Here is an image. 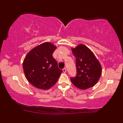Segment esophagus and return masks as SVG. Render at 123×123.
I'll use <instances>...</instances> for the list:
<instances>
[{
	"label": "esophagus",
	"mask_w": 123,
	"mask_h": 123,
	"mask_svg": "<svg viewBox=\"0 0 123 123\" xmlns=\"http://www.w3.org/2000/svg\"><path fill=\"white\" fill-rule=\"evenodd\" d=\"M63 71L64 73H65V72H66V71H67L66 68H64L63 69Z\"/></svg>",
	"instance_id": "esophagus-1"
}]
</instances>
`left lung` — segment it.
<instances>
[{
	"mask_svg": "<svg viewBox=\"0 0 123 123\" xmlns=\"http://www.w3.org/2000/svg\"><path fill=\"white\" fill-rule=\"evenodd\" d=\"M72 53L75 57L77 75L70 78L72 83L82 90H86L97 83L102 73L101 65L90 49L80 44Z\"/></svg>",
	"mask_w": 123,
	"mask_h": 123,
	"instance_id": "left-lung-1",
	"label": "left lung"
}]
</instances>
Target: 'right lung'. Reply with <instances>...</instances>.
Wrapping results in <instances>:
<instances>
[{
    "instance_id": "obj_1",
    "label": "right lung",
    "mask_w": 123,
    "mask_h": 123,
    "mask_svg": "<svg viewBox=\"0 0 123 123\" xmlns=\"http://www.w3.org/2000/svg\"><path fill=\"white\" fill-rule=\"evenodd\" d=\"M56 48L53 43L47 42L35 47L25 57L23 63L25 77L36 88H51L63 72L53 56Z\"/></svg>"
}]
</instances>
